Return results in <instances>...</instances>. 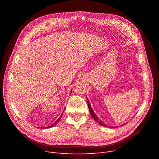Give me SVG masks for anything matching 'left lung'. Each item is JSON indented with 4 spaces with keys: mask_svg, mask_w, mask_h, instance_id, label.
I'll use <instances>...</instances> for the list:
<instances>
[{
    "mask_svg": "<svg viewBox=\"0 0 159 159\" xmlns=\"http://www.w3.org/2000/svg\"><path fill=\"white\" fill-rule=\"evenodd\" d=\"M86 99H87V102H88V107H89V111H90V114H91V116H92L93 117V119L97 122H98V124H100L101 125V126H104V127H108V126L107 124H106L105 123H104V122H102L101 119H100L98 116H97V115L94 113V111H93V109H92V107H91V104H89V101H88V98L86 97ZM110 127H112L113 128V126H110ZM116 127H119V126H115V128H116Z\"/></svg>",
    "mask_w": 159,
    "mask_h": 159,
    "instance_id": "obj_1",
    "label": "left lung"
}]
</instances>
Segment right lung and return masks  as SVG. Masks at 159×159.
Listing matches in <instances>:
<instances>
[{
	"label": "right lung",
	"instance_id": "add662e5",
	"mask_svg": "<svg viewBox=\"0 0 159 159\" xmlns=\"http://www.w3.org/2000/svg\"><path fill=\"white\" fill-rule=\"evenodd\" d=\"M71 91H72V89L71 90V91H70V93H71ZM62 114L60 116V117L59 118H58L53 124H52V125H51V126H48V127H46V128H52V127H53V126H55V125H57V124H58V122H59V120H60V119H61V117H62Z\"/></svg>",
	"mask_w": 159,
	"mask_h": 159
}]
</instances>
